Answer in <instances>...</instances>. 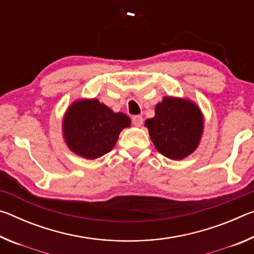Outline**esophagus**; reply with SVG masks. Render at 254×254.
<instances>
[{"label": "esophagus", "mask_w": 254, "mask_h": 254, "mask_svg": "<svg viewBox=\"0 0 254 254\" xmlns=\"http://www.w3.org/2000/svg\"><path fill=\"white\" fill-rule=\"evenodd\" d=\"M132 123L133 126L135 127H141L143 123V118L141 117V115H134V117L132 118Z\"/></svg>", "instance_id": "1"}]
</instances>
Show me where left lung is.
I'll use <instances>...</instances> for the list:
<instances>
[{
  "instance_id": "8db88e82",
  "label": "left lung",
  "mask_w": 254,
  "mask_h": 254,
  "mask_svg": "<svg viewBox=\"0 0 254 254\" xmlns=\"http://www.w3.org/2000/svg\"><path fill=\"white\" fill-rule=\"evenodd\" d=\"M154 147L163 156L182 160L198 147L203 117L194 103L165 97L156 106V115L145 121Z\"/></svg>"
}]
</instances>
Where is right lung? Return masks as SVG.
<instances>
[{
	"label": "right lung",
	"instance_id": "obj_1",
	"mask_svg": "<svg viewBox=\"0 0 254 254\" xmlns=\"http://www.w3.org/2000/svg\"><path fill=\"white\" fill-rule=\"evenodd\" d=\"M64 135L71 151L86 159L104 156L114 148L119 134L130 127L131 120L114 113L97 100H81L67 110L64 119Z\"/></svg>",
	"mask_w": 254,
	"mask_h": 254
}]
</instances>
